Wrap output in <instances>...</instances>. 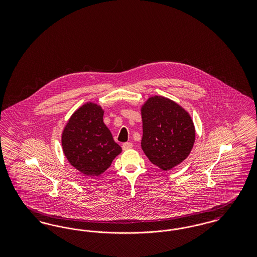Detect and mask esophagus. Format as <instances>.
<instances>
[{
  "label": "esophagus",
  "instance_id": "34e87169",
  "mask_svg": "<svg viewBox=\"0 0 257 257\" xmlns=\"http://www.w3.org/2000/svg\"><path fill=\"white\" fill-rule=\"evenodd\" d=\"M133 147V144L131 143H124L122 145L123 150H128V149H131Z\"/></svg>",
  "mask_w": 257,
  "mask_h": 257
}]
</instances>
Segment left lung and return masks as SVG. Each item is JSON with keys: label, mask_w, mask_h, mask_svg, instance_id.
<instances>
[{"label": "left lung", "mask_w": 257, "mask_h": 257, "mask_svg": "<svg viewBox=\"0 0 257 257\" xmlns=\"http://www.w3.org/2000/svg\"><path fill=\"white\" fill-rule=\"evenodd\" d=\"M142 149L149 161L170 171L186 159L196 141V128L190 113L170 98L154 95L141 107Z\"/></svg>", "instance_id": "1"}]
</instances>
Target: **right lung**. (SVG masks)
Listing matches in <instances>:
<instances>
[{"label":"right lung","mask_w":257,"mask_h":257,"mask_svg":"<svg viewBox=\"0 0 257 257\" xmlns=\"http://www.w3.org/2000/svg\"><path fill=\"white\" fill-rule=\"evenodd\" d=\"M104 111L97 103L86 102L71 114L61 133L65 158L87 176H99L107 171L122 151L103 121Z\"/></svg>","instance_id":"obj_1"}]
</instances>
